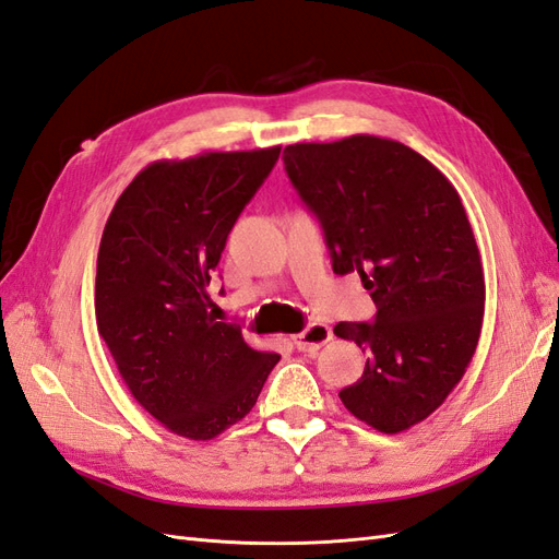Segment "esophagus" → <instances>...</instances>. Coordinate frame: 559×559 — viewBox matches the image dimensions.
I'll return each mask as SVG.
<instances>
[{
    "instance_id": "1",
    "label": "esophagus",
    "mask_w": 559,
    "mask_h": 559,
    "mask_svg": "<svg viewBox=\"0 0 559 559\" xmlns=\"http://www.w3.org/2000/svg\"><path fill=\"white\" fill-rule=\"evenodd\" d=\"M331 340H333V331L325 323H311L309 328H305L302 333L293 335L295 347L299 352H307V354L319 352L325 342H331Z\"/></svg>"
}]
</instances>
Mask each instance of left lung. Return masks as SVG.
<instances>
[{"label":"left lung","instance_id":"1","mask_svg":"<svg viewBox=\"0 0 559 559\" xmlns=\"http://www.w3.org/2000/svg\"><path fill=\"white\" fill-rule=\"evenodd\" d=\"M283 163L321 222L333 271H356L378 307L373 323L335 325L368 352L342 404L378 432H404L443 404L479 342L484 271L463 200L392 139L293 143Z\"/></svg>","mask_w":559,"mask_h":559}]
</instances>
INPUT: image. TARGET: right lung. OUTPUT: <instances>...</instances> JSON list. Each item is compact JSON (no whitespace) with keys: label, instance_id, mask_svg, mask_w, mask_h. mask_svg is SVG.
<instances>
[{"label":"right lung","instance_id":"right-lung-1","mask_svg":"<svg viewBox=\"0 0 559 559\" xmlns=\"http://www.w3.org/2000/svg\"><path fill=\"white\" fill-rule=\"evenodd\" d=\"M281 146L157 160L127 186L96 260V325L132 396L207 441L246 418L281 356L214 321L210 281Z\"/></svg>","mask_w":559,"mask_h":559}]
</instances>
